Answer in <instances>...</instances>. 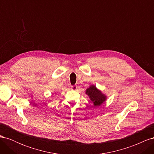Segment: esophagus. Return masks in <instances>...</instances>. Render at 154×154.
Instances as JSON below:
<instances>
[{
  "label": "esophagus",
  "instance_id": "34e87169",
  "mask_svg": "<svg viewBox=\"0 0 154 154\" xmlns=\"http://www.w3.org/2000/svg\"><path fill=\"white\" fill-rule=\"evenodd\" d=\"M71 89L74 90V91H76L77 89V86L76 85H72V86H71Z\"/></svg>",
  "mask_w": 154,
  "mask_h": 154
}]
</instances>
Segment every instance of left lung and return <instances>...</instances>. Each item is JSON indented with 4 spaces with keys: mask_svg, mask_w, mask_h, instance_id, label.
Listing matches in <instances>:
<instances>
[{
    "mask_svg": "<svg viewBox=\"0 0 154 154\" xmlns=\"http://www.w3.org/2000/svg\"><path fill=\"white\" fill-rule=\"evenodd\" d=\"M85 93L89 97L93 105L95 106H100L106 100V96L97 89L95 85H91L87 88Z\"/></svg>",
    "mask_w": 154,
    "mask_h": 154,
    "instance_id": "1",
    "label": "left lung"
}]
</instances>
